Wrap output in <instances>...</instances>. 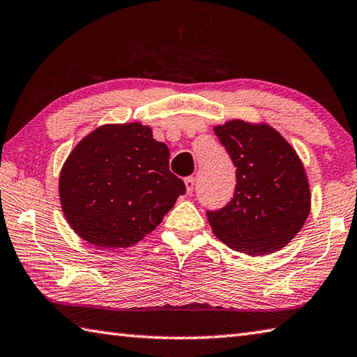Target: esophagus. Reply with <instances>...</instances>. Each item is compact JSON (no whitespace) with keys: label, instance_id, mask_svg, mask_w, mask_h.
<instances>
[{"label":"esophagus","instance_id":"obj_1","mask_svg":"<svg viewBox=\"0 0 357 357\" xmlns=\"http://www.w3.org/2000/svg\"><path fill=\"white\" fill-rule=\"evenodd\" d=\"M184 184H185V192H187V195H192L193 187H195V178H193V176L185 178V179H184Z\"/></svg>","mask_w":357,"mask_h":357}]
</instances>
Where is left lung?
<instances>
[{"label":"left lung","instance_id":"obj_1","mask_svg":"<svg viewBox=\"0 0 357 357\" xmlns=\"http://www.w3.org/2000/svg\"><path fill=\"white\" fill-rule=\"evenodd\" d=\"M213 132L237 168L234 197L223 209L207 212L213 234L248 256L284 248L310 212L301 159L267 123L231 120L213 128Z\"/></svg>","mask_w":357,"mask_h":357}]
</instances>
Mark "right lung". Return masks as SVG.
Instances as JSON below:
<instances>
[{
    "instance_id": "add662e5",
    "label": "right lung",
    "mask_w": 357,
    "mask_h": 357,
    "mask_svg": "<svg viewBox=\"0 0 357 357\" xmlns=\"http://www.w3.org/2000/svg\"><path fill=\"white\" fill-rule=\"evenodd\" d=\"M170 151L142 123L102 125L63 164L59 198L68 225L100 248H128L156 229L185 193Z\"/></svg>"
}]
</instances>
